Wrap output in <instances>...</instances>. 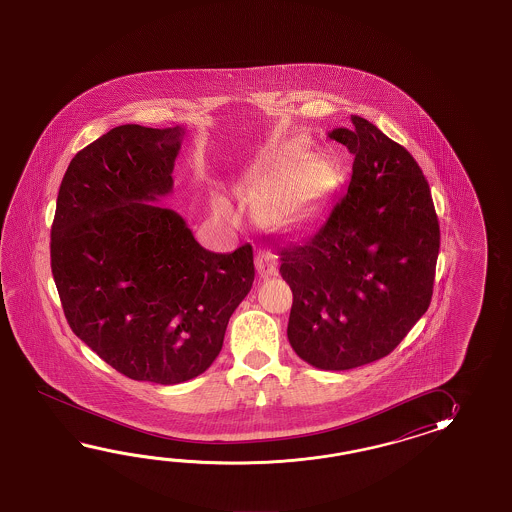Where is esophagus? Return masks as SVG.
Returning a JSON list of instances; mask_svg holds the SVG:
<instances>
[{
	"mask_svg": "<svg viewBox=\"0 0 512 512\" xmlns=\"http://www.w3.org/2000/svg\"><path fill=\"white\" fill-rule=\"evenodd\" d=\"M256 271H258L261 278H269L272 274H276V256L269 251L258 252Z\"/></svg>",
	"mask_w": 512,
	"mask_h": 512,
	"instance_id": "1",
	"label": "esophagus"
}]
</instances>
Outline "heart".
<instances>
[{
	"mask_svg": "<svg viewBox=\"0 0 512 512\" xmlns=\"http://www.w3.org/2000/svg\"><path fill=\"white\" fill-rule=\"evenodd\" d=\"M338 185L335 164L309 155L304 139L285 142L271 168L245 188L258 218L274 229H285L309 218L333 196Z\"/></svg>",
	"mask_w": 512,
	"mask_h": 512,
	"instance_id": "1",
	"label": "heart"
}]
</instances>
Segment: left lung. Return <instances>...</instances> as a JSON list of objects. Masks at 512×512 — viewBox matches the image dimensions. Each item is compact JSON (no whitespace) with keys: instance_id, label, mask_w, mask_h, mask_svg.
Wrapping results in <instances>:
<instances>
[{"instance_id":"obj_1","label":"left lung","mask_w":512,"mask_h":512,"mask_svg":"<svg viewBox=\"0 0 512 512\" xmlns=\"http://www.w3.org/2000/svg\"><path fill=\"white\" fill-rule=\"evenodd\" d=\"M329 131L355 157L348 194L318 229L280 249L293 291L287 337L318 370L390 355L434 291L439 223L430 186L401 144L362 117Z\"/></svg>"}]
</instances>
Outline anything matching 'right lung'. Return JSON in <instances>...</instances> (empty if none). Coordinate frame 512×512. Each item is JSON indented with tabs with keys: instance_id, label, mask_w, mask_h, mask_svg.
Instances as JSON below:
<instances>
[{
	"instance_id": "obj_1",
	"label": "right lung",
	"mask_w": 512,
	"mask_h": 512,
	"mask_svg": "<svg viewBox=\"0 0 512 512\" xmlns=\"http://www.w3.org/2000/svg\"><path fill=\"white\" fill-rule=\"evenodd\" d=\"M183 137V126H117L73 157L56 199L51 269L69 327L133 381L207 371L254 282L249 243L207 251L150 203L172 192Z\"/></svg>"
}]
</instances>
